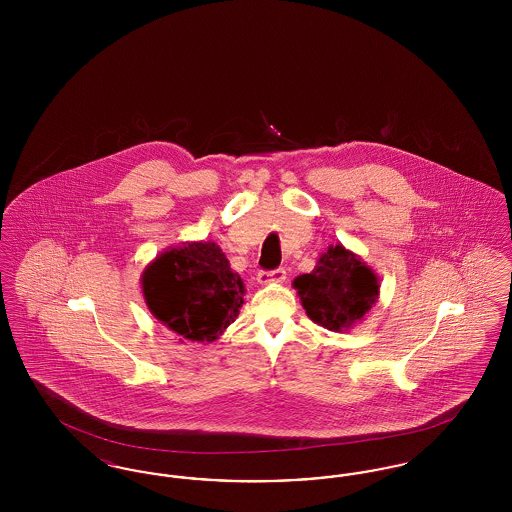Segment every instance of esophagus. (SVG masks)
Returning a JSON list of instances; mask_svg holds the SVG:
<instances>
[{"label":"esophagus","instance_id":"obj_1","mask_svg":"<svg viewBox=\"0 0 512 512\" xmlns=\"http://www.w3.org/2000/svg\"><path fill=\"white\" fill-rule=\"evenodd\" d=\"M286 280V268H276V270H261L257 274V282L267 286V284H282Z\"/></svg>","mask_w":512,"mask_h":512}]
</instances>
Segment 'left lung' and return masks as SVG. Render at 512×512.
Returning <instances> with one entry per match:
<instances>
[{
	"instance_id": "8db88e82",
	"label": "left lung",
	"mask_w": 512,
	"mask_h": 512,
	"mask_svg": "<svg viewBox=\"0 0 512 512\" xmlns=\"http://www.w3.org/2000/svg\"><path fill=\"white\" fill-rule=\"evenodd\" d=\"M292 286L307 317L330 332H347L365 320L380 295L374 268L341 244L330 245L317 267L297 276Z\"/></svg>"
}]
</instances>
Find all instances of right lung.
Instances as JSON below:
<instances>
[{
    "label": "right lung",
    "instance_id": "obj_1",
    "mask_svg": "<svg viewBox=\"0 0 512 512\" xmlns=\"http://www.w3.org/2000/svg\"><path fill=\"white\" fill-rule=\"evenodd\" d=\"M147 309L182 340L211 343L238 318L242 276L215 242H184L159 253L142 272Z\"/></svg>",
    "mask_w": 512,
    "mask_h": 512
}]
</instances>
